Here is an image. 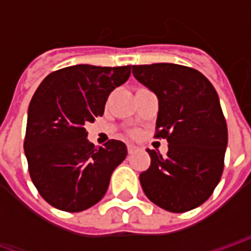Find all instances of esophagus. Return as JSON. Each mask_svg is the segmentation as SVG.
<instances>
[{"label": "esophagus", "mask_w": 251, "mask_h": 251, "mask_svg": "<svg viewBox=\"0 0 251 251\" xmlns=\"http://www.w3.org/2000/svg\"><path fill=\"white\" fill-rule=\"evenodd\" d=\"M137 151H138V147L134 145V144H129V145H127V152H129V154H133V153H136Z\"/></svg>", "instance_id": "1"}]
</instances>
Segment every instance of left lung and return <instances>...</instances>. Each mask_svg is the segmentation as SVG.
I'll list each match as a JSON object with an SVG mask.
<instances>
[{
  "mask_svg": "<svg viewBox=\"0 0 251 251\" xmlns=\"http://www.w3.org/2000/svg\"><path fill=\"white\" fill-rule=\"evenodd\" d=\"M138 82L156 94V137L168 140V153H148L151 167L140 175L148 199L171 212L203 204L221 180L227 125L219 97L201 72L156 63L133 66Z\"/></svg>",
  "mask_w": 251,
  "mask_h": 251,
  "instance_id": "left-lung-1",
  "label": "left lung"
}]
</instances>
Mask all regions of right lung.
Listing matches in <instances>:
<instances>
[{"instance_id": "right-lung-1", "label": "right lung", "mask_w": 251, "mask_h": 251, "mask_svg": "<svg viewBox=\"0 0 251 251\" xmlns=\"http://www.w3.org/2000/svg\"><path fill=\"white\" fill-rule=\"evenodd\" d=\"M131 66L76 64L52 72L41 82L28 107L25 156L30 179L53 207L87 210L102 199L127 148L110 140L88 141L84 125L104 111L109 94L129 79Z\"/></svg>"}]
</instances>
